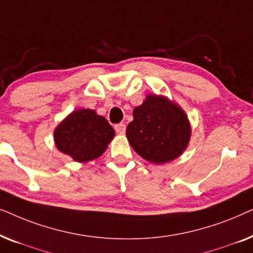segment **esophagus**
<instances>
[{
	"label": "esophagus",
	"mask_w": 253,
	"mask_h": 253,
	"mask_svg": "<svg viewBox=\"0 0 253 253\" xmlns=\"http://www.w3.org/2000/svg\"><path fill=\"white\" fill-rule=\"evenodd\" d=\"M126 124H124V123H120V124H116V126H115V130L119 134L126 133Z\"/></svg>",
	"instance_id": "34e87169"
}]
</instances>
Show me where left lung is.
Returning <instances> with one entry per match:
<instances>
[{"instance_id":"8db88e82","label":"left lung","mask_w":253,"mask_h":253,"mask_svg":"<svg viewBox=\"0 0 253 253\" xmlns=\"http://www.w3.org/2000/svg\"><path fill=\"white\" fill-rule=\"evenodd\" d=\"M133 121L126 127L131 147L145 160L164 165L188 147L191 126L182 107L167 96L147 94L133 109Z\"/></svg>"}]
</instances>
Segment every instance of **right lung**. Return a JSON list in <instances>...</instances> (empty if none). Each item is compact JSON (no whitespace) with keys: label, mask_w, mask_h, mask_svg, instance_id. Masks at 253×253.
Listing matches in <instances>:
<instances>
[{"label":"right lung","mask_w":253,"mask_h":253,"mask_svg":"<svg viewBox=\"0 0 253 253\" xmlns=\"http://www.w3.org/2000/svg\"><path fill=\"white\" fill-rule=\"evenodd\" d=\"M115 131L94 109L81 108L69 114L54 130L57 150L76 162H88L101 157Z\"/></svg>","instance_id":"add662e5"}]
</instances>
